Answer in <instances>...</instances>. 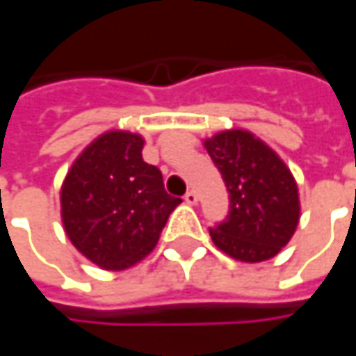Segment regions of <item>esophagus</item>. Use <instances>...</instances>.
Returning <instances> with one entry per match:
<instances>
[{
	"instance_id": "1",
	"label": "esophagus",
	"mask_w": 356,
	"mask_h": 356,
	"mask_svg": "<svg viewBox=\"0 0 356 356\" xmlns=\"http://www.w3.org/2000/svg\"><path fill=\"white\" fill-rule=\"evenodd\" d=\"M184 202L186 204H190V206H196V204H198V194H196L194 190H188L184 196Z\"/></svg>"
}]
</instances>
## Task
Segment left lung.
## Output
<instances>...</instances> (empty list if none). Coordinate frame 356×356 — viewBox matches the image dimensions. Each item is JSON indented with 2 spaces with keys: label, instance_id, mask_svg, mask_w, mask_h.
<instances>
[{
  "label": "left lung",
  "instance_id": "1",
  "mask_svg": "<svg viewBox=\"0 0 356 356\" xmlns=\"http://www.w3.org/2000/svg\"><path fill=\"white\" fill-rule=\"evenodd\" d=\"M204 146L229 194L227 218L210 229L218 250L259 264L275 257L299 224V192L280 154L250 130H224Z\"/></svg>",
  "mask_w": 356,
  "mask_h": 356
}]
</instances>
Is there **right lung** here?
I'll use <instances>...</instances> for the list:
<instances>
[{
  "instance_id": "add662e5",
  "label": "right lung",
  "mask_w": 356,
  "mask_h": 356,
  "mask_svg": "<svg viewBox=\"0 0 356 356\" xmlns=\"http://www.w3.org/2000/svg\"><path fill=\"white\" fill-rule=\"evenodd\" d=\"M144 138L108 130L76 156L61 186L67 238L95 266L122 271L154 250L182 202L164 190L162 172L143 160Z\"/></svg>"
}]
</instances>
